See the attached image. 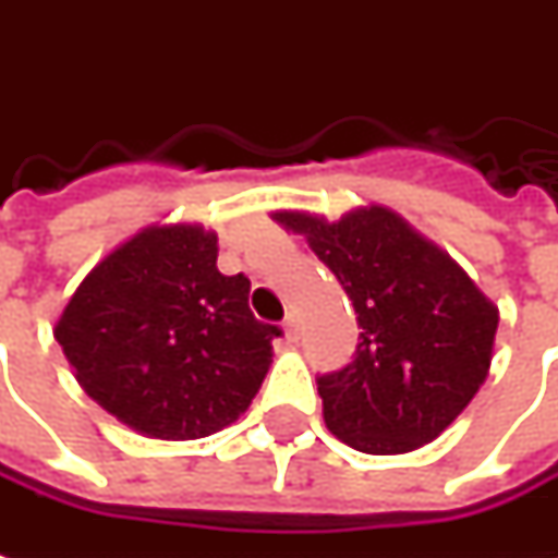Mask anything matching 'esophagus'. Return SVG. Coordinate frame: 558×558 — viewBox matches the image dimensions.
<instances>
[{
	"label": "esophagus",
	"instance_id": "34e87169",
	"mask_svg": "<svg viewBox=\"0 0 558 558\" xmlns=\"http://www.w3.org/2000/svg\"><path fill=\"white\" fill-rule=\"evenodd\" d=\"M283 332H287V338H290V341H295V338H299V326H295V317H287L283 319Z\"/></svg>",
	"mask_w": 558,
	"mask_h": 558
}]
</instances>
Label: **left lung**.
Returning a JSON list of instances; mask_svg holds the SVG:
<instances>
[{"label": "left lung", "mask_w": 558, "mask_h": 558, "mask_svg": "<svg viewBox=\"0 0 558 558\" xmlns=\"http://www.w3.org/2000/svg\"><path fill=\"white\" fill-rule=\"evenodd\" d=\"M275 220L305 235L362 329L344 368L317 377L326 426L374 456L435 441L486 380L496 305L387 208H356L338 223L299 211Z\"/></svg>", "instance_id": "1"}]
</instances>
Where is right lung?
I'll return each mask as SVG.
<instances>
[{
	"label": "right lung",
	"mask_w": 558,
	"mask_h": 558,
	"mask_svg": "<svg viewBox=\"0 0 558 558\" xmlns=\"http://www.w3.org/2000/svg\"><path fill=\"white\" fill-rule=\"evenodd\" d=\"M251 280L217 268L202 226H150L105 256L57 323L77 384L147 438L193 441L239 420L280 326L253 317Z\"/></svg>",
	"instance_id": "obj_1"
}]
</instances>
